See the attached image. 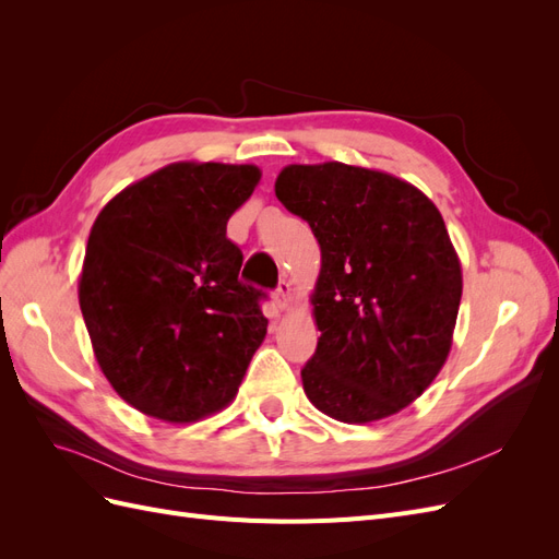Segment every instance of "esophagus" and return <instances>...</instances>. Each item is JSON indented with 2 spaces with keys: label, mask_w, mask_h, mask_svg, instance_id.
Instances as JSON below:
<instances>
[{
  "label": "esophagus",
  "mask_w": 559,
  "mask_h": 559,
  "mask_svg": "<svg viewBox=\"0 0 559 559\" xmlns=\"http://www.w3.org/2000/svg\"><path fill=\"white\" fill-rule=\"evenodd\" d=\"M292 300H294L292 282H289V280H280V284H277V292H275V302H277V306H280L282 310H286V308L292 306Z\"/></svg>",
  "instance_id": "34e87169"
}]
</instances>
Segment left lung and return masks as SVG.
I'll list each match as a JSON object with an SVG mask.
<instances>
[{"mask_svg": "<svg viewBox=\"0 0 559 559\" xmlns=\"http://www.w3.org/2000/svg\"><path fill=\"white\" fill-rule=\"evenodd\" d=\"M275 193L321 247L308 399L347 425L399 413L443 368L460 312L441 212L408 181L345 163L284 167Z\"/></svg>", "mask_w": 559, "mask_h": 559, "instance_id": "1", "label": "left lung"}]
</instances>
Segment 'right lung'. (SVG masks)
Returning a JSON list of instances; mask_svg holds the SVG:
<instances>
[{
  "instance_id": "obj_1",
  "label": "right lung",
  "mask_w": 559,
  "mask_h": 559,
  "mask_svg": "<svg viewBox=\"0 0 559 559\" xmlns=\"http://www.w3.org/2000/svg\"><path fill=\"white\" fill-rule=\"evenodd\" d=\"M253 165L173 163L95 218L79 306L99 368L132 408L193 421L235 396L267 331L265 292L240 280L226 224Z\"/></svg>"
}]
</instances>
